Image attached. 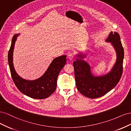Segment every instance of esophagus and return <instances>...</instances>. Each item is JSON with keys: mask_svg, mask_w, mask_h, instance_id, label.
<instances>
[{"mask_svg": "<svg viewBox=\"0 0 131 131\" xmlns=\"http://www.w3.org/2000/svg\"><path fill=\"white\" fill-rule=\"evenodd\" d=\"M68 58H69V59H70V61L73 60V59L74 58V54H72V53H70V54H69L68 55Z\"/></svg>", "mask_w": 131, "mask_h": 131, "instance_id": "esophagus-1", "label": "esophagus"}]
</instances>
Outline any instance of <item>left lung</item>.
I'll use <instances>...</instances> for the list:
<instances>
[{
  "instance_id": "1",
  "label": "left lung",
  "mask_w": 131,
  "mask_h": 131,
  "mask_svg": "<svg viewBox=\"0 0 131 131\" xmlns=\"http://www.w3.org/2000/svg\"><path fill=\"white\" fill-rule=\"evenodd\" d=\"M106 41L112 42L117 55L115 64L110 73L104 76L94 77L91 72L90 66L81 59L85 57L83 55H79L80 59L73 62L77 88L86 97L97 98L103 96L118 84L122 76L124 51L120 35L112 31Z\"/></svg>"
}]
</instances>
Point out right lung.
<instances>
[{"instance_id": "add662e5", "label": "right lung", "mask_w": 131, "mask_h": 131, "mask_svg": "<svg viewBox=\"0 0 131 131\" xmlns=\"http://www.w3.org/2000/svg\"><path fill=\"white\" fill-rule=\"evenodd\" d=\"M18 35H14L8 53V62L12 79L17 89L26 96L39 100L49 97L56 90L57 77L67 62V56L62 55L54 58L45 74L40 78L33 81L25 80L16 72L13 62V50Z\"/></svg>"}]
</instances>
